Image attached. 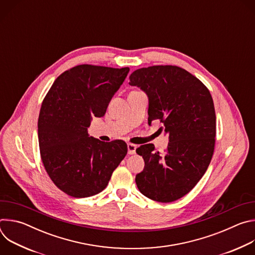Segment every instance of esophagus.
Segmentation results:
<instances>
[{"label": "esophagus", "instance_id": "obj_1", "mask_svg": "<svg viewBox=\"0 0 255 255\" xmlns=\"http://www.w3.org/2000/svg\"><path fill=\"white\" fill-rule=\"evenodd\" d=\"M127 148H128V154H135L136 153V148L137 146L135 144L128 143L127 144Z\"/></svg>", "mask_w": 255, "mask_h": 255}]
</instances>
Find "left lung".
<instances>
[{"label": "left lung", "instance_id": "obj_1", "mask_svg": "<svg viewBox=\"0 0 255 255\" xmlns=\"http://www.w3.org/2000/svg\"><path fill=\"white\" fill-rule=\"evenodd\" d=\"M129 85L148 97V124L163 123L169 142L164 154L154 145L136 149L144 169L135 181L142 195L169 203L191 192L206 172L215 147L216 114L207 87L186 69L175 65H153L133 71Z\"/></svg>", "mask_w": 255, "mask_h": 255}]
</instances>
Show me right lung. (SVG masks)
Wrapping results in <instances>:
<instances>
[{
    "instance_id": "obj_1",
    "label": "right lung",
    "mask_w": 255,
    "mask_h": 255,
    "mask_svg": "<svg viewBox=\"0 0 255 255\" xmlns=\"http://www.w3.org/2000/svg\"><path fill=\"white\" fill-rule=\"evenodd\" d=\"M129 72L91 64L72 67L55 80L38 118L40 155L63 193L87 198L101 193L127 154L123 140L103 142L88 134L93 117H103Z\"/></svg>"
}]
</instances>
